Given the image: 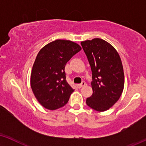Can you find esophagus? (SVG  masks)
<instances>
[{"label": "esophagus", "mask_w": 146, "mask_h": 146, "mask_svg": "<svg viewBox=\"0 0 146 146\" xmlns=\"http://www.w3.org/2000/svg\"><path fill=\"white\" fill-rule=\"evenodd\" d=\"M85 86H86V83L85 82H82L80 84H78L77 87L78 88H81Z\"/></svg>", "instance_id": "34e87169"}]
</instances>
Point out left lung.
Returning a JSON list of instances; mask_svg holds the SVG:
<instances>
[{
	"instance_id": "obj_1",
	"label": "left lung",
	"mask_w": 146,
	"mask_h": 146,
	"mask_svg": "<svg viewBox=\"0 0 146 146\" xmlns=\"http://www.w3.org/2000/svg\"><path fill=\"white\" fill-rule=\"evenodd\" d=\"M81 45L92 72L93 94L86 99V104L96 111H106L118 100L124 87L121 58L116 50L102 39L88 40Z\"/></svg>"
}]
</instances>
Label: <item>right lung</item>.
Listing matches in <instances>:
<instances>
[{"instance_id": "obj_1", "label": "right lung", "mask_w": 146, "mask_h": 146, "mask_svg": "<svg viewBox=\"0 0 146 146\" xmlns=\"http://www.w3.org/2000/svg\"><path fill=\"white\" fill-rule=\"evenodd\" d=\"M78 44L66 40H56L39 51L34 63L31 85L38 102L50 110L64 106L72 89L66 80L65 66L81 50Z\"/></svg>"}]
</instances>
